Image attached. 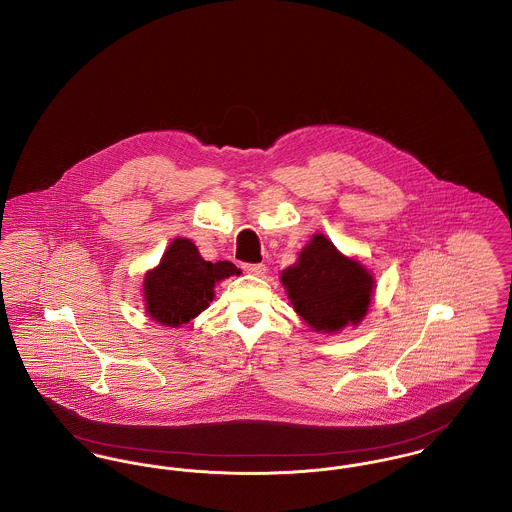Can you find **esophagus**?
I'll return each instance as SVG.
<instances>
[{
    "mask_svg": "<svg viewBox=\"0 0 512 512\" xmlns=\"http://www.w3.org/2000/svg\"><path fill=\"white\" fill-rule=\"evenodd\" d=\"M243 271L249 275L263 276L267 273V267L263 263H245Z\"/></svg>",
    "mask_w": 512,
    "mask_h": 512,
    "instance_id": "1",
    "label": "esophagus"
}]
</instances>
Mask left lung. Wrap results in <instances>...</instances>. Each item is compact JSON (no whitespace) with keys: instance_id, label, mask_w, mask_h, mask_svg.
Wrapping results in <instances>:
<instances>
[{"instance_id":"left-lung-1","label":"left lung","mask_w":512,"mask_h":512,"mask_svg":"<svg viewBox=\"0 0 512 512\" xmlns=\"http://www.w3.org/2000/svg\"><path fill=\"white\" fill-rule=\"evenodd\" d=\"M280 280L296 314L321 333H337L349 323L358 325L374 294L372 275L321 234L312 237L298 261L282 271Z\"/></svg>"}]
</instances>
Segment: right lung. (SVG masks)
Listing matches in <instances>:
<instances>
[{
    "mask_svg": "<svg viewBox=\"0 0 512 512\" xmlns=\"http://www.w3.org/2000/svg\"><path fill=\"white\" fill-rule=\"evenodd\" d=\"M239 273L230 261H204L191 239L177 237L144 278L146 312L167 327L189 323L212 302L216 282Z\"/></svg>",
    "mask_w": 512,
    "mask_h": 512,
    "instance_id": "obj_1",
    "label": "right lung"
}]
</instances>
